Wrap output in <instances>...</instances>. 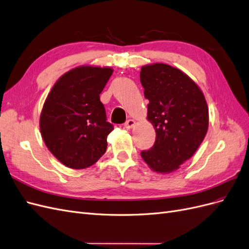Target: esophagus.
Masks as SVG:
<instances>
[{
    "mask_svg": "<svg viewBox=\"0 0 249 249\" xmlns=\"http://www.w3.org/2000/svg\"><path fill=\"white\" fill-rule=\"evenodd\" d=\"M135 125V120L134 119H129L126 120L124 124V127L125 129H132V127Z\"/></svg>",
    "mask_w": 249,
    "mask_h": 249,
    "instance_id": "1",
    "label": "esophagus"
}]
</instances>
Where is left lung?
<instances>
[{
  "label": "left lung",
  "instance_id": "8db88e82",
  "mask_svg": "<svg viewBox=\"0 0 249 249\" xmlns=\"http://www.w3.org/2000/svg\"><path fill=\"white\" fill-rule=\"evenodd\" d=\"M148 100L147 119L156 131L154 146L141 157L156 172L169 173L195 154L208 131L209 109L200 88L185 72L164 63L141 67Z\"/></svg>",
  "mask_w": 249,
  "mask_h": 249
}]
</instances>
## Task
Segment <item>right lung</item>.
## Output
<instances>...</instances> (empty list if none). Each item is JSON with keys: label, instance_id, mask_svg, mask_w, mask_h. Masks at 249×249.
<instances>
[{"label": "right lung", "instance_id": "1", "mask_svg": "<svg viewBox=\"0 0 249 249\" xmlns=\"http://www.w3.org/2000/svg\"><path fill=\"white\" fill-rule=\"evenodd\" d=\"M112 72L111 67L72 69L59 78L43 104L42 139L67 167L87 168L106 152L107 137L114 127L107 122L100 94Z\"/></svg>", "mask_w": 249, "mask_h": 249}]
</instances>
